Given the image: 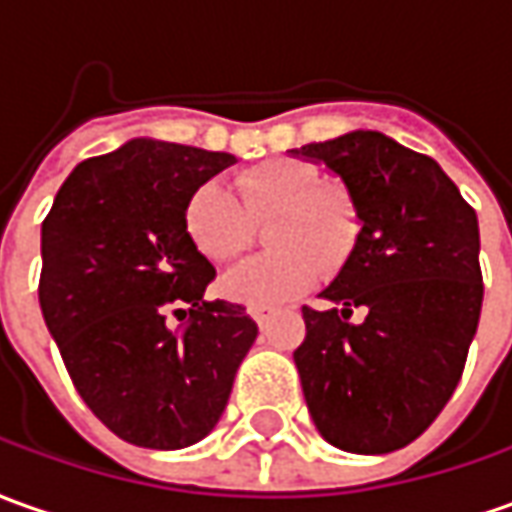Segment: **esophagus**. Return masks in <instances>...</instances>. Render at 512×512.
<instances>
[{
  "mask_svg": "<svg viewBox=\"0 0 512 512\" xmlns=\"http://www.w3.org/2000/svg\"><path fill=\"white\" fill-rule=\"evenodd\" d=\"M249 316L257 322V328H266L271 322V316H274V308H269V305H252L249 308Z\"/></svg>",
  "mask_w": 512,
  "mask_h": 512,
  "instance_id": "34e87169",
  "label": "esophagus"
}]
</instances>
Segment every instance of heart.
Segmentation results:
<instances>
[{
    "mask_svg": "<svg viewBox=\"0 0 512 512\" xmlns=\"http://www.w3.org/2000/svg\"><path fill=\"white\" fill-rule=\"evenodd\" d=\"M221 182H201L184 201V232L212 263L238 257L252 224L269 218L271 252L249 257L221 277L224 297L241 305H277L305 294L322 271H339L361 238V210L342 184L322 182L305 159H269Z\"/></svg>",
    "mask_w": 512,
    "mask_h": 512,
    "instance_id": "heart-1",
    "label": "heart"
}]
</instances>
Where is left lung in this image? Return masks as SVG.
<instances>
[{
  "label": "left lung",
  "mask_w": 512,
  "mask_h": 512,
  "mask_svg": "<svg viewBox=\"0 0 512 512\" xmlns=\"http://www.w3.org/2000/svg\"><path fill=\"white\" fill-rule=\"evenodd\" d=\"M325 165L353 193L361 238L302 308L294 350L316 431L350 454L409 446L460 384L482 311L479 224L457 184L431 156L381 131H350L288 151ZM356 307L361 323H350Z\"/></svg>",
  "instance_id": "1"
}]
</instances>
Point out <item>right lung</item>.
<instances>
[{"label": "right lung", "mask_w": 512, "mask_h": 512, "mask_svg": "<svg viewBox=\"0 0 512 512\" xmlns=\"http://www.w3.org/2000/svg\"><path fill=\"white\" fill-rule=\"evenodd\" d=\"M235 156L128 139L66 176L41 224L38 302L69 378L120 440L156 451L204 440L257 339L184 232V201ZM188 316L173 329L167 316Z\"/></svg>", "instance_id": "right-lung-1"}]
</instances>
